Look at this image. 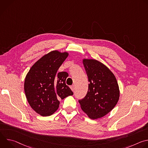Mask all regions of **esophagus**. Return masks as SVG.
<instances>
[{
    "label": "esophagus",
    "mask_w": 148,
    "mask_h": 148,
    "mask_svg": "<svg viewBox=\"0 0 148 148\" xmlns=\"http://www.w3.org/2000/svg\"><path fill=\"white\" fill-rule=\"evenodd\" d=\"M70 88H71V90H72L73 91H74V90H75V86H74V85L71 86L70 87Z\"/></svg>",
    "instance_id": "34e87169"
}]
</instances>
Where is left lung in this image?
Returning <instances> with one entry per match:
<instances>
[{"label": "left lung", "mask_w": 148, "mask_h": 148, "mask_svg": "<svg viewBox=\"0 0 148 148\" xmlns=\"http://www.w3.org/2000/svg\"><path fill=\"white\" fill-rule=\"evenodd\" d=\"M83 64L88 78L87 95L79 100L82 110L92 119L108 114L119 98V89L112 72L100 61L84 58Z\"/></svg>", "instance_id": "1"}]
</instances>
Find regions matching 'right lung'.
I'll list each match as a JSON object with an SVG mask.
<instances>
[{"label":"right lung","instance_id":"1","mask_svg":"<svg viewBox=\"0 0 148 148\" xmlns=\"http://www.w3.org/2000/svg\"><path fill=\"white\" fill-rule=\"evenodd\" d=\"M68 56L67 52L51 51L37 61L26 76L24 89L27 100L41 116L52 115L59 107V99L73 95L66 84L69 74L57 73Z\"/></svg>","mask_w":148,"mask_h":148}]
</instances>
